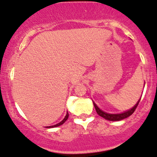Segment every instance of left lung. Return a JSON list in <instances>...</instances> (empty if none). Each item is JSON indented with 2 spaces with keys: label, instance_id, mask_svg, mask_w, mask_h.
<instances>
[{
  "label": "left lung",
  "instance_id": "1",
  "mask_svg": "<svg viewBox=\"0 0 157 157\" xmlns=\"http://www.w3.org/2000/svg\"><path fill=\"white\" fill-rule=\"evenodd\" d=\"M140 100L141 99H139V101L137 102L136 105H135L132 109L127 110V111L124 112V113H117V114H110V113H105V112L102 111L101 110H100V109L97 107V105H95L94 102H93V105H94V107H95V110H96L97 113H98L99 116L101 117L105 118V120H110V121H119V120H123V119L127 118V117H128L129 116H131V115L134 113V111L135 110V109H136L137 107H138Z\"/></svg>",
  "mask_w": 157,
  "mask_h": 157
}]
</instances>
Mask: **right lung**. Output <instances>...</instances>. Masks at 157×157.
<instances>
[{"label":"right lung","mask_w":157,"mask_h":157,"mask_svg":"<svg viewBox=\"0 0 157 157\" xmlns=\"http://www.w3.org/2000/svg\"><path fill=\"white\" fill-rule=\"evenodd\" d=\"M67 118H68V113H67V114H66V116L65 117V118H64L63 120H62V121H61L60 123H58V124H56V125H54V126H47V128H54V127H57V126H61V125H62V124H63V123H65V122L66 121V120H67Z\"/></svg>","instance_id":"right-lung-1"}]
</instances>
